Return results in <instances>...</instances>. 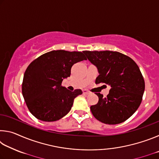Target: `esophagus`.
Wrapping results in <instances>:
<instances>
[{"label": "esophagus", "mask_w": 159, "mask_h": 159, "mask_svg": "<svg viewBox=\"0 0 159 159\" xmlns=\"http://www.w3.org/2000/svg\"><path fill=\"white\" fill-rule=\"evenodd\" d=\"M83 93L84 94V95H89L90 93L88 90H83Z\"/></svg>", "instance_id": "34e87169"}]
</instances>
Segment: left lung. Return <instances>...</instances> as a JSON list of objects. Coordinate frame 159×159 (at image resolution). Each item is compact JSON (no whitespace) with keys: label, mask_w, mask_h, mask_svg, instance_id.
Listing matches in <instances>:
<instances>
[{"label":"left lung","mask_w":159,"mask_h":159,"mask_svg":"<svg viewBox=\"0 0 159 159\" xmlns=\"http://www.w3.org/2000/svg\"><path fill=\"white\" fill-rule=\"evenodd\" d=\"M83 53L98 69L96 84L111 86L106 98L95 93L99 101L90 107L91 112L96 119L106 124L124 122L138 109L144 94V80L138 64L130 57L116 51H83Z\"/></svg>","instance_id":"1"}]
</instances>
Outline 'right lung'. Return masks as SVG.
I'll return each instance as SVG.
<instances>
[{
	"instance_id": "add662e5",
	"label": "right lung",
	"mask_w": 159,
	"mask_h": 159,
	"mask_svg": "<svg viewBox=\"0 0 159 159\" xmlns=\"http://www.w3.org/2000/svg\"><path fill=\"white\" fill-rule=\"evenodd\" d=\"M86 60L79 51L52 50L31 61L23 78L22 95L32 114L43 121L60 119L69 112L74 99L83 93L73 92L61 85L64 79L70 76L74 64Z\"/></svg>"
}]
</instances>
